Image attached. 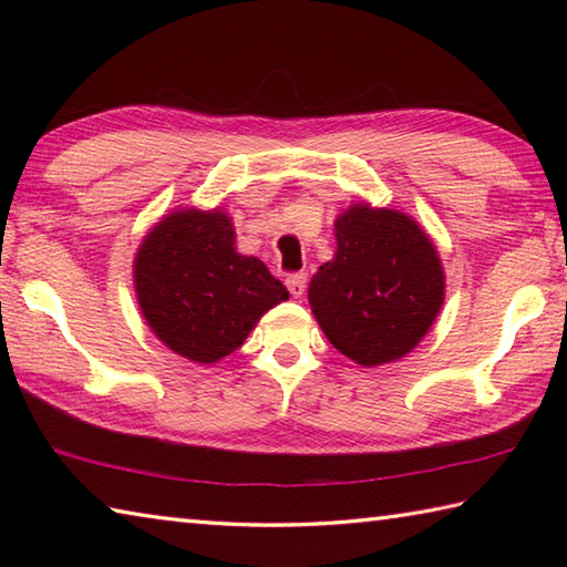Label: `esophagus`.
I'll list each match as a JSON object with an SVG mask.
<instances>
[{"label":"esophagus","instance_id":"esophagus-1","mask_svg":"<svg viewBox=\"0 0 567 567\" xmlns=\"http://www.w3.org/2000/svg\"><path fill=\"white\" fill-rule=\"evenodd\" d=\"M285 285H287V290H290V295H292L295 299H299V297L305 295V290H307V272H292V275H287Z\"/></svg>","mask_w":567,"mask_h":567}]
</instances>
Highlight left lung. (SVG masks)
Here are the masks:
<instances>
[{
	"label": "left lung",
	"mask_w": 567,
	"mask_h": 567,
	"mask_svg": "<svg viewBox=\"0 0 567 567\" xmlns=\"http://www.w3.org/2000/svg\"><path fill=\"white\" fill-rule=\"evenodd\" d=\"M336 256L309 282V305L336 351L363 368L404 358L445 297L436 246L412 216L353 204L333 224Z\"/></svg>",
	"instance_id": "obj_1"
}]
</instances>
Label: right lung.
<instances>
[{"label":"right lung","instance_id":"obj_1","mask_svg":"<svg viewBox=\"0 0 567 567\" xmlns=\"http://www.w3.org/2000/svg\"><path fill=\"white\" fill-rule=\"evenodd\" d=\"M134 285L151 331L204 365L231 355L265 311L290 297L262 260L236 250L221 209L163 216L138 246Z\"/></svg>","mask_w":567,"mask_h":567}]
</instances>
